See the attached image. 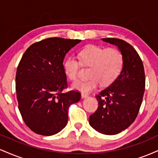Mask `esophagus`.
Wrapping results in <instances>:
<instances>
[{"label":"esophagus","instance_id":"esophagus-1","mask_svg":"<svg viewBox=\"0 0 158 158\" xmlns=\"http://www.w3.org/2000/svg\"><path fill=\"white\" fill-rule=\"evenodd\" d=\"M81 98H83V99H84V98H87V97H88V94H85V93H81Z\"/></svg>","mask_w":158,"mask_h":158}]
</instances>
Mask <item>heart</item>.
I'll return each instance as SVG.
<instances>
[{"label":"heart","instance_id":"1","mask_svg":"<svg viewBox=\"0 0 158 158\" xmlns=\"http://www.w3.org/2000/svg\"><path fill=\"white\" fill-rule=\"evenodd\" d=\"M81 63L90 68L88 75L90 78L85 81H78L72 85L73 89L90 92L99 84L102 86L111 85L119 77L124 64L123 52L117 48H104L90 45L79 52ZM81 63L73 56L67 58L64 62L65 75L72 81L77 80Z\"/></svg>","mask_w":158,"mask_h":158}]
</instances>
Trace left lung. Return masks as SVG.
<instances>
[{"label": "left lung", "mask_w": 158, "mask_h": 158, "mask_svg": "<svg viewBox=\"0 0 158 158\" xmlns=\"http://www.w3.org/2000/svg\"><path fill=\"white\" fill-rule=\"evenodd\" d=\"M103 41L114 44L123 52V68L119 77L96 96L99 106L90 116L89 123L96 131L117 135L135 120L145 91V72L135 49L122 39L107 38Z\"/></svg>", "instance_id": "left-lung-1"}]
</instances>
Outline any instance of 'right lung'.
Masks as SVG:
<instances>
[{
  "label": "right lung",
  "instance_id": "1",
  "mask_svg": "<svg viewBox=\"0 0 158 158\" xmlns=\"http://www.w3.org/2000/svg\"><path fill=\"white\" fill-rule=\"evenodd\" d=\"M79 39L48 38L30 46L20 61L15 89L21 117L32 131L50 136L68 123L69 106L79 102L77 90L63 93L68 87L63 61Z\"/></svg>",
  "mask_w": 158,
  "mask_h": 158
}]
</instances>
